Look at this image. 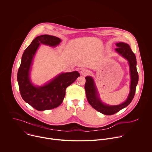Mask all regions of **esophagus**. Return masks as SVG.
<instances>
[{"label": "esophagus", "mask_w": 152, "mask_h": 152, "mask_svg": "<svg viewBox=\"0 0 152 152\" xmlns=\"http://www.w3.org/2000/svg\"><path fill=\"white\" fill-rule=\"evenodd\" d=\"M89 73V71L87 70V69H82L80 70V73L82 75H83V76H86Z\"/></svg>", "instance_id": "esophagus-1"}]
</instances>
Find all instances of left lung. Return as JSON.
Returning a JSON list of instances; mask_svg holds the SVG:
<instances>
[{"mask_svg": "<svg viewBox=\"0 0 152 152\" xmlns=\"http://www.w3.org/2000/svg\"><path fill=\"white\" fill-rule=\"evenodd\" d=\"M116 45L118 47L115 49L116 51L126 58L128 61L129 64L131 79L130 92L125 102L116 106H109L103 103L98 96V91L92 77L91 76H86L85 77L86 83L85 85V89L88 103L94 109L106 115H112L115 114L131 103L134 96L136 86L138 81V75L136 67V57L134 53L132 51L130 46L127 43L124 42L117 43Z\"/></svg>", "mask_w": 152, "mask_h": 152, "instance_id": "obj_1", "label": "left lung"}]
</instances>
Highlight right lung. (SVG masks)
Masks as SVG:
<instances>
[{
  "instance_id": "obj_1",
  "label": "right lung",
  "mask_w": 152,
  "mask_h": 152,
  "mask_svg": "<svg viewBox=\"0 0 152 152\" xmlns=\"http://www.w3.org/2000/svg\"><path fill=\"white\" fill-rule=\"evenodd\" d=\"M61 39L44 34L36 37L25 49L17 73L19 89L23 99L39 111L53 109L63 102L66 88L80 76L77 72L62 73L42 86H35L30 82L29 74L34 56L40 44L56 46Z\"/></svg>"
}]
</instances>
